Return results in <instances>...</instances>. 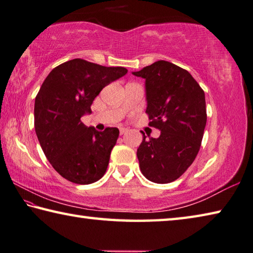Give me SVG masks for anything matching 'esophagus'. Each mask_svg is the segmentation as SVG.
I'll return each mask as SVG.
<instances>
[{"instance_id":"1","label":"esophagus","mask_w":253,"mask_h":253,"mask_svg":"<svg viewBox=\"0 0 253 253\" xmlns=\"http://www.w3.org/2000/svg\"><path fill=\"white\" fill-rule=\"evenodd\" d=\"M127 130L126 129V127H120V134H124V133H126V132Z\"/></svg>"}]
</instances>
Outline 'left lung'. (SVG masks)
<instances>
[{
  "label": "left lung",
  "instance_id": "obj_1",
  "mask_svg": "<svg viewBox=\"0 0 253 253\" xmlns=\"http://www.w3.org/2000/svg\"><path fill=\"white\" fill-rule=\"evenodd\" d=\"M145 79L150 126L159 138L144 135L136 151L140 170L148 180L169 183L180 178L200 150L207 124L205 91L187 70L157 61L138 72Z\"/></svg>",
  "mask_w": 253,
  "mask_h": 253
}]
</instances>
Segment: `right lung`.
I'll use <instances>...</instances> for the list:
<instances>
[{"label":"right lung","mask_w":253,"mask_h":253,"mask_svg":"<svg viewBox=\"0 0 253 253\" xmlns=\"http://www.w3.org/2000/svg\"><path fill=\"white\" fill-rule=\"evenodd\" d=\"M126 72L122 66L74 59L56 66L44 80L35 97L34 127L48 162L64 179L90 184L104 175L119 130L99 132L81 118L91 113L102 88Z\"/></svg>","instance_id":"right-lung-1"}]
</instances>
